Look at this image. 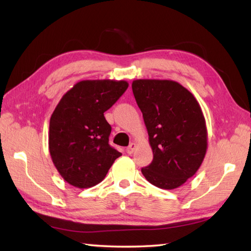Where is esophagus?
Segmentation results:
<instances>
[{
    "label": "esophagus",
    "instance_id": "esophagus-1",
    "mask_svg": "<svg viewBox=\"0 0 251 251\" xmlns=\"http://www.w3.org/2000/svg\"><path fill=\"white\" fill-rule=\"evenodd\" d=\"M135 150H136V144L131 143V144H129V146L126 148V152H127V154L130 155V154H133Z\"/></svg>",
    "mask_w": 251,
    "mask_h": 251
}]
</instances>
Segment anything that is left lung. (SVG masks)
<instances>
[{
	"instance_id": "8db88e82",
	"label": "left lung",
	"mask_w": 251,
	"mask_h": 251,
	"mask_svg": "<svg viewBox=\"0 0 251 251\" xmlns=\"http://www.w3.org/2000/svg\"><path fill=\"white\" fill-rule=\"evenodd\" d=\"M131 88L154 155L143 175L158 188L175 189L196 174L205 158L208 134L201 105L175 80L135 79Z\"/></svg>"
}]
</instances>
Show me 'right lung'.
<instances>
[{"instance_id":"1","label":"right lung","mask_w":251,"mask_h":251,"mask_svg":"<svg viewBox=\"0 0 251 251\" xmlns=\"http://www.w3.org/2000/svg\"><path fill=\"white\" fill-rule=\"evenodd\" d=\"M128 87L126 80L86 79L59 100L50 120L49 150L54 166L70 185L93 187L122 154L108 144L112 127L104 113Z\"/></svg>"}]
</instances>
